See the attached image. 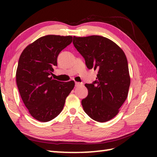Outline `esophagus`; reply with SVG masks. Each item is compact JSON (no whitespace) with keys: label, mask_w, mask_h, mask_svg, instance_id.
Instances as JSON below:
<instances>
[{"label":"esophagus","mask_w":157,"mask_h":157,"mask_svg":"<svg viewBox=\"0 0 157 157\" xmlns=\"http://www.w3.org/2000/svg\"><path fill=\"white\" fill-rule=\"evenodd\" d=\"M75 86L76 87L79 86H80V85L82 84V83H80V82H75Z\"/></svg>","instance_id":"esophagus-1"}]
</instances>
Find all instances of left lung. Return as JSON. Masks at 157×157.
<instances>
[{"mask_svg":"<svg viewBox=\"0 0 157 157\" xmlns=\"http://www.w3.org/2000/svg\"><path fill=\"white\" fill-rule=\"evenodd\" d=\"M73 44L87 68L98 71L96 80L85 84L88 95L82 100L84 111L95 121H109L117 115L128 95L130 78L125 55L104 36H73Z\"/></svg>","mask_w":157,"mask_h":157,"instance_id":"left-lung-1","label":"left lung"}]
</instances>
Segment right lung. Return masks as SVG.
I'll list each match as a JSON object with an SVG mask.
<instances>
[{"instance_id":"right-lung-1","label":"right lung","mask_w":157,"mask_h":157,"mask_svg":"<svg viewBox=\"0 0 157 157\" xmlns=\"http://www.w3.org/2000/svg\"><path fill=\"white\" fill-rule=\"evenodd\" d=\"M72 41L71 36L46 35L21 53L16 74L17 86L26 108L37 121L48 122L59 115L74 88L73 81L63 82L50 77L59 52Z\"/></svg>"}]
</instances>
